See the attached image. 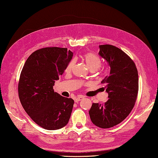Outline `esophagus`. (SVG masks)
Returning a JSON list of instances; mask_svg holds the SVG:
<instances>
[{
	"mask_svg": "<svg viewBox=\"0 0 158 158\" xmlns=\"http://www.w3.org/2000/svg\"><path fill=\"white\" fill-rule=\"evenodd\" d=\"M83 98H84V97H83V96H77L76 98H75V102H78L79 101H80V100H81L82 99H83Z\"/></svg>",
	"mask_w": 158,
	"mask_h": 158,
	"instance_id": "1",
	"label": "esophagus"
}]
</instances>
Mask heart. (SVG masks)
I'll list each match as a JSON object with an SVG mask.
<instances>
[{
	"label": "heart",
	"instance_id": "1",
	"mask_svg": "<svg viewBox=\"0 0 158 158\" xmlns=\"http://www.w3.org/2000/svg\"><path fill=\"white\" fill-rule=\"evenodd\" d=\"M83 60L86 64L88 68L91 70V71H95L98 70L102 65L101 60L99 57L92 53H87L83 56ZM75 64V61L72 60L70 61L66 68V72H70L72 70L73 67Z\"/></svg>",
	"mask_w": 158,
	"mask_h": 158
}]
</instances>
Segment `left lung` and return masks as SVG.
Segmentation results:
<instances>
[{
	"label": "left lung",
	"instance_id": "obj_1",
	"mask_svg": "<svg viewBox=\"0 0 158 158\" xmlns=\"http://www.w3.org/2000/svg\"><path fill=\"white\" fill-rule=\"evenodd\" d=\"M98 54L110 67V73L101 81L109 100L93 103L89 114L92 122L101 128L119 124L135 106L139 91V75L135 62L122 50L110 45H99Z\"/></svg>",
	"mask_w": 158,
	"mask_h": 158
}]
</instances>
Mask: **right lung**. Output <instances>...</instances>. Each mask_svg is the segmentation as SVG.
Listing matches in <instances>:
<instances>
[{
	"instance_id": "add662e5",
	"label": "right lung",
	"mask_w": 158,
	"mask_h": 158,
	"mask_svg": "<svg viewBox=\"0 0 158 158\" xmlns=\"http://www.w3.org/2000/svg\"><path fill=\"white\" fill-rule=\"evenodd\" d=\"M73 56L67 48L38 49L26 60L20 74L18 94L23 108L36 124L46 130L62 128L71 115L74 100L55 92L53 86Z\"/></svg>"
}]
</instances>
